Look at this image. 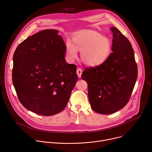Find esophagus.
Instances as JSON below:
<instances>
[{
    "mask_svg": "<svg viewBox=\"0 0 152 152\" xmlns=\"http://www.w3.org/2000/svg\"><path fill=\"white\" fill-rule=\"evenodd\" d=\"M76 72H77V75L78 77H81V75H82V69H81L80 68H77Z\"/></svg>",
    "mask_w": 152,
    "mask_h": 152,
    "instance_id": "obj_1",
    "label": "esophagus"
}]
</instances>
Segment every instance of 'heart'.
I'll list each match as a JSON object with an SVG mask.
<instances>
[{"label":"heart","mask_w":152,"mask_h":152,"mask_svg":"<svg viewBox=\"0 0 152 152\" xmlns=\"http://www.w3.org/2000/svg\"><path fill=\"white\" fill-rule=\"evenodd\" d=\"M111 43L106 37L92 31H82L72 37V42L66 43L68 58L73 60L80 52L82 62L89 67H96L103 64L110 56Z\"/></svg>","instance_id":"obj_1"}]
</instances>
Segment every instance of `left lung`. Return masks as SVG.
Instances as JSON below:
<instances>
[{
  "mask_svg": "<svg viewBox=\"0 0 152 152\" xmlns=\"http://www.w3.org/2000/svg\"><path fill=\"white\" fill-rule=\"evenodd\" d=\"M111 30L114 37L113 52L100 66L85 69L81 76L88 83L93 110L106 115L113 114L126 105L138 76L131 43L116 28Z\"/></svg>",
  "mask_w": 152,
  "mask_h": 152,
  "instance_id": "1",
  "label": "left lung"
}]
</instances>
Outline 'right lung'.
Returning a JSON list of instances; mask_svg holds the SVG:
<instances>
[{
  "label": "right lung",
  "instance_id": "obj_1",
  "mask_svg": "<svg viewBox=\"0 0 152 152\" xmlns=\"http://www.w3.org/2000/svg\"><path fill=\"white\" fill-rule=\"evenodd\" d=\"M58 33L46 29L28 37L13 56L12 79L18 99L41 115L61 112L78 79L76 65L65 59L66 45Z\"/></svg>",
  "mask_w": 152,
  "mask_h": 152
}]
</instances>
